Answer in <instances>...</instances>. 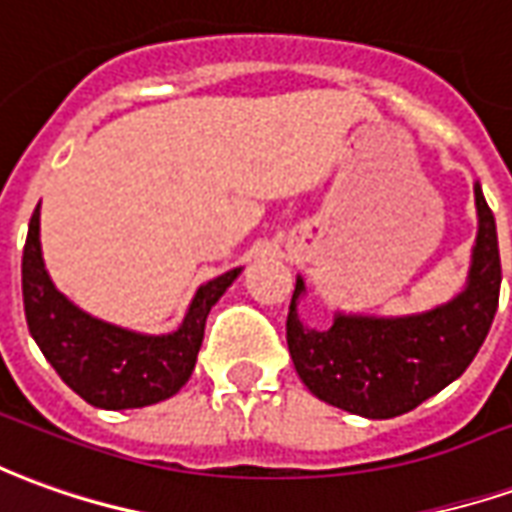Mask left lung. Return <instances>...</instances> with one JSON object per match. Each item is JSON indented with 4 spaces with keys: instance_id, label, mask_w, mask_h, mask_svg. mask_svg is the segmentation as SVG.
Returning <instances> with one entry per match:
<instances>
[{
    "instance_id": "8db88e82",
    "label": "left lung",
    "mask_w": 512,
    "mask_h": 512,
    "mask_svg": "<svg viewBox=\"0 0 512 512\" xmlns=\"http://www.w3.org/2000/svg\"><path fill=\"white\" fill-rule=\"evenodd\" d=\"M474 202L477 241L466 285L432 310L410 316L335 310L330 330H313L299 318L307 285L296 277L285 335L307 391L355 416L393 418L410 413L466 371L491 330L502 285L496 221L480 182L474 185Z\"/></svg>"
}]
</instances>
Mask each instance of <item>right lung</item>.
Returning a JSON list of instances; mask_svg holds the SVG:
<instances>
[{
    "mask_svg": "<svg viewBox=\"0 0 512 512\" xmlns=\"http://www.w3.org/2000/svg\"><path fill=\"white\" fill-rule=\"evenodd\" d=\"M232 268L199 285L177 330L146 335L85 313L55 288L41 252V205L30 219L21 257L24 316L32 341L52 363L60 380L102 410L157 405L180 391L194 374L210 307L238 280Z\"/></svg>",
    "mask_w": 512,
    "mask_h": 512,
    "instance_id": "right-lung-1",
    "label": "right lung"
}]
</instances>
